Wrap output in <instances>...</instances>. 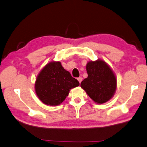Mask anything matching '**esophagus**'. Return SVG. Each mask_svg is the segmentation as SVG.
<instances>
[{
    "mask_svg": "<svg viewBox=\"0 0 147 147\" xmlns=\"http://www.w3.org/2000/svg\"><path fill=\"white\" fill-rule=\"evenodd\" d=\"M77 80H78V81L80 83H81V82L82 81V77H79V78H78Z\"/></svg>",
    "mask_w": 147,
    "mask_h": 147,
    "instance_id": "obj_1",
    "label": "esophagus"
}]
</instances>
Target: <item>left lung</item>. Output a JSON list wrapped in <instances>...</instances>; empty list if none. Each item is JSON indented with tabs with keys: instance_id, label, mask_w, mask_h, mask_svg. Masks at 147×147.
Masks as SVG:
<instances>
[{
	"instance_id": "left-lung-1",
	"label": "left lung",
	"mask_w": 147,
	"mask_h": 147,
	"mask_svg": "<svg viewBox=\"0 0 147 147\" xmlns=\"http://www.w3.org/2000/svg\"><path fill=\"white\" fill-rule=\"evenodd\" d=\"M88 77L81 87L97 104H103L113 97L117 90V78L113 71L104 60L88 61L86 65Z\"/></svg>"
}]
</instances>
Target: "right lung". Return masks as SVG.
Returning <instances> with one entry per match:
<instances>
[{
    "instance_id": "right-lung-1",
    "label": "right lung",
    "mask_w": 147,
    "mask_h": 147,
    "mask_svg": "<svg viewBox=\"0 0 147 147\" xmlns=\"http://www.w3.org/2000/svg\"><path fill=\"white\" fill-rule=\"evenodd\" d=\"M79 85V82L62 67L61 62L52 61L40 71L34 88L37 97L42 103L58 106L65 99L71 89Z\"/></svg>"
}]
</instances>
